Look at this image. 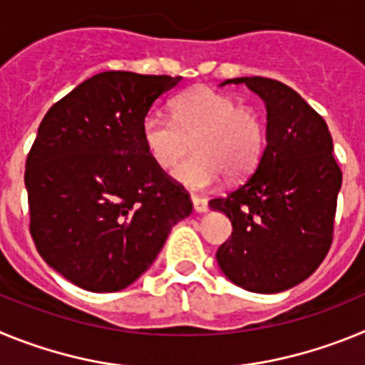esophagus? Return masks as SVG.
Returning a JSON list of instances; mask_svg holds the SVG:
<instances>
[{
	"mask_svg": "<svg viewBox=\"0 0 365 365\" xmlns=\"http://www.w3.org/2000/svg\"><path fill=\"white\" fill-rule=\"evenodd\" d=\"M192 202H193V210L195 212H206L208 210V201L205 197H199V195H192Z\"/></svg>",
	"mask_w": 365,
	"mask_h": 365,
	"instance_id": "34e87169",
	"label": "esophagus"
}]
</instances>
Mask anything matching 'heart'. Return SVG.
<instances>
[{"instance_id": "1", "label": "heart", "mask_w": 365, "mask_h": 365, "mask_svg": "<svg viewBox=\"0 0 365 365\" xmlns=\"http://www.w3.org/2000/svg\"><path fill=\"white\" fill-rule=\"evenodd\" d=\"M173 179L190 190H205L225 173L240 179L250 173L263 151V122L250 108L237 106L228 95L210 87H197L173 102V117L151 109L143 120V143L148 155L163 170L172 168Z\"/></svg>"}]
</instances>
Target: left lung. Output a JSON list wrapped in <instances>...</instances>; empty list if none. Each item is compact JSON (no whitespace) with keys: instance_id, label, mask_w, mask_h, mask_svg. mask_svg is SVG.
<instances>
[{"instance_id":"obj_1","label":"left lung","mask_w":365,"mask_h":365,"mask_svg":"<svg viewBox=\"0 0 365 365\" xmlns=\"http://www.w3.org/2000/svg\"><path fill=\"white\" fill-rule=\"evenodd\" d=\"M245 83L267 108V148L256 170L210 208L227 214L232 235L219 247L222 274L241 289L282 292L314 272L333 243L341 170L324 118L285 83L263 76Z\"/></svg>"}]
</instances>
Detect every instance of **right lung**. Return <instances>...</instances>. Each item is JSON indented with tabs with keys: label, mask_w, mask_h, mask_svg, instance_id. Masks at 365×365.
<instances>
[{
	"label": "right lung",
	"mask_w": 365,
	"mask_h": 365,
	"mask_svg": "<svg viewBox=\"0 0 365 365\" xmlns=\"http://www.w3.org/2000/svg\"><path fill=\"white\" fill-rule=\"evenodd\" d=\"M180 82L106 71L58 100L25 164L31 235L45 263L91 292L143 276L173 225L192 214L185 188L151 160L143 120Z\"/></svg>",
	"instance_id": "obj_1"
}]
</instances>
